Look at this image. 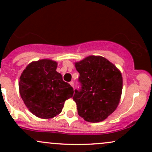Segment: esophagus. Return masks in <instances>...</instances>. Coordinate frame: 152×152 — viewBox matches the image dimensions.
Masks as SVG:
<instances>
[{
  "instance_id": "esophagus-1",
  "label": "esophagus",
  "mask_w": 152,
  "mask_h": 152,
  "mask_svg": "<svg viewBox=\"0 0 152 152\" xmlns=\"http://www.w3.org/2000/svg\"><path fill=\"white\" fill-rule=\"evenodd\" d=\"M69 84H70V85H71L72 87H74V83H73V81H71V82H70Z\"/></svg>"
}]
</instances>
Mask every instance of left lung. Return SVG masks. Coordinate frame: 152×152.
I'll return each instance as SVG.
<instances>
[{
	"instance_id": "left-lung-1",
	"label": "left lung",
	"mask_w": 152,
	"mask_h": 152,
	"mask_svg": "<svg viewBox=\"0 0 152 152\" xmlns=\"http://www.w3.org/2000/svg\"><path fill=\"white\" fill-rule=\"evenodd\" d=\"M81 89L73 99L78 114L89 122L105 120L117 108L122 92V76L116 66L101 56L90 55L75 63Z\"/></svg>"
}]
</instances>
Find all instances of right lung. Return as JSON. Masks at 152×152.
<instances>
[{
    "label": "right lung",
    "mask_w": 152,
    "mask_h": 152,
    "mask_svg": "<svg viewBox=\"0 0 152 152\" xmlns=\"http://www.w3.org/2000/svg\"><path fill=\"white\" fill-rule=\"evenodd\" d=\"M57 67L56 61L42 59L30 63L20 76V96L30 112L41 119L60 114L65 100L73 97V87L63 80Z\"/></svg>",
    "instance_id": "obj_1"
}]
</instances>
